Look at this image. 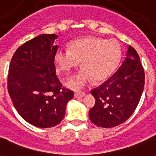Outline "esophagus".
I'll return each mask as SVG.
<instances>
[{"label": "esophagus", "instance_id": "obj_1", "mask_svg": "<svg viewBox=\"0 0 156 156\" xmlns=\"http://www.w3.org/2000/svg\"><path fill=\"white\" fill-rule=\"evenodd\" d=\"M85 92H75L74 94V97L75 98H82L85 96Z\"/></svg>", "mask_w": 156, "mask_h": 156}]
</instances>
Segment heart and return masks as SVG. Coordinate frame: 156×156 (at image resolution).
<instances>
[{"mask_svg": "<svg viewBox=\"0 0 156 156\" xmlns=\"http://www.w3.org/2000/svg\"><path fill=\"white\" fill-rule=\"evenodd\" d=\"M121 48L114 40L87 36L73 40L69 48H60L54 55V62L60 73L70 74L80 65L82 70L67 83L69 87L78 90L92 81L106 80L115 70Z\"/></svg>", "mask_w": 156, "mask_h": 156, "instance_id": "b5f03b06", "label": "heart"}]
</instances>
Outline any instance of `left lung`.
I'll return each instance as SVG.
<instances>
[{"mask_svg": "<svg viewBox=\"0 0 156 156\" xmlns=\"http://www.w3.org/2000/svg\"><path fill=\"white\" fill-rule=\"evenodd\" d=\"M145 73L138 52L129 46L126 58L113 75L91 90L95 104L89 116L95 126L112 128L129 118L144 89Z\"/></svg>", "mask_w": 156, "mask_h": 156, "instance_id": "left-lung-1", "label": "left lung"}]
</instances>
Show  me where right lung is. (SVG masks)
Masks as SVG:
<instances>
[{"mask_svg":"<svg viewBox=\"0 0 156 156\" xmlns=\"http://www.w3.org/2000/svg\"><path fill=\"white\" fill-rule=\"evenodd\" d=\"M55 34L38 35L16 50L8 74V91L13 106L28 123L40 128L58 125L73 90L62 87L56 74Z\"/></svg>","mask_w":156,"mask_h":156,"instance_id":"1","label":"right lung"}]
</instances>
